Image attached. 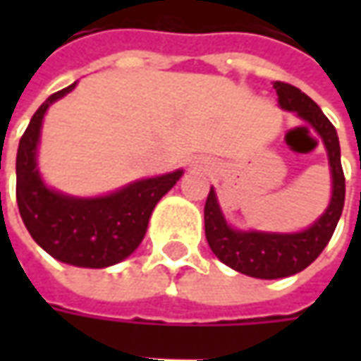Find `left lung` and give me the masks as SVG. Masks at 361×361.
I'll list each match as a JSON object with an SVG mask.
<instances>
[{
	"label": "left lung",
	"instance_id": "left-lung-1",
	"mask_svg": "<svg viewBox=\"0 0 361 361\" xmlns=\"http://www.w3.org/2000/svg\"><path fill=\"white\" fill-rule=\"evenodd\" d=\"M272 87L279 94L284 110L295 111L310 121L325 141L331 172H333V199L326 212L307 230L298 234H263V232H238L228 226L216 204L214 191H209L204 203V235L212 253L234 271L253 279H284L310 267L325 250L333 238L334 228L344 207V172L341 164V145L336 129L321 111L317 104L294 85L274 81Z\"/></svg>",
	"mask_w": 361,
	"mask_h": 361
}]
</instances>
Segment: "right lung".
I'll list each match as a JSON object with an SVG mask.
<instances>
[{"label":"right lung","instance_id":"obj_1","mask_svg":"<svg viewBox=\"0 0 361 361\" xmlns=\"http://www.w3.org/2000/svg\"><path fill=\"white\" fill-rule=\"evenodd\" d=\"M58 90L36 110L17 150V204L28 234L44 251L75 267L116 265L145 238L150 212L183 172L135 181L98 199H75L51 191L36 170V145L48 106L73 90Z\"/></svg>","mask_w":361,"mask_h":361}]
</instances>
